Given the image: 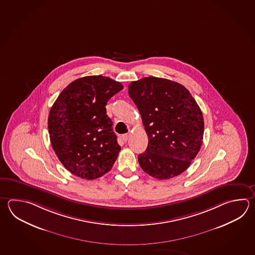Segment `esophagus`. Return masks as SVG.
<instances>
[{
    "mask_svg": "<svg viewBox=\"0 0 255 255\" xmlns=\"http://www.w3.org/2000/svg\"><path fill=\"white\" fill-rule=\"evenodd\" d=\"M129 136H130L129 133H126V134H124V135L122 136V139H123V140H124L125 142H126V141L128 140V139H129Z\"/></svg>",
    "mask_w": 255,
    "mask_h": 255,
    "instance_id": "obj_1",
    "label": "esophagus"
}]
</instances>
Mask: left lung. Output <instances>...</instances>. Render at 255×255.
<instances>
[{
	"label": "left lung",
	"instance_id": "8db88e82",
	"mask_svg": "<svg viewBox=\"0 0 255 255\" xmlns=\"http://www.w3.org/2000/svg\"><path fill=\"white\" fill-rule=\"evenodd\" d=\"M140 112L148 146L138 156L146 173L159 180L177 176L191 165L203 143V114L180 83L153 76L129 84Z\"/></svg>",
	"mask_w": 255,
	"mask_h": 255
}]
</instances>
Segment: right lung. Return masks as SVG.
Listing matches in <instances>:
<instances>
[{"mask_svg": "<svg viewBox=\"0 0 255 255\" xmlns=\"http://www.w3.org/2000/svg\"><path fill=\"white\" fill-rule=\"evenodd\" d=\"M123 88L109 77L85 76L63 89L52 105L48 117L52 149L74 175L97 179L116 161L121 146L105 106Z\"/></svg>", "mask_w": 255, "mask_h": 255, "instance_id": "obj_1", "label": "right lung"}]
</instances>
